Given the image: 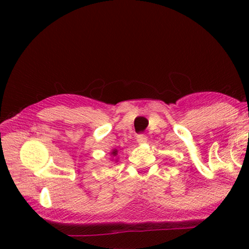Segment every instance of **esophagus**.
I'll return each mask as SVG.
<instances>
[{
	"label": "esophagus",
	"mask_w": 249,
	"mask_h": 249,
	"mask_svg": "<svg viewBox=\"0 0 249 249\" xmlns=\"http://www.w3.org/2000/svg\"><path fill=\"white\" fill-rule=\"evenodd\" d=\"M137 142H139V144H142V142H147V136L144 135V134H139L137 135Z\"/></svg>",
	"instance_id": "obj_1"
}]
</instances>
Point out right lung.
I'll return each mask as SVG.
<instances>
[{"label": "right lung", "mask_w": 249, "mask_h": 249, "mask_svg": "<svg viewBox=\"0 0 249 249\" xmlns=\"http://www.w3.org/2000/svg\"><path fill=\"white\" fill-rule=\"evenodd\" d=\"M117 153H118V151H117V149H114V151H113V152H112V154H113V155H117Z\"/></svg>", "instance_id": "1"}]
</instances>
